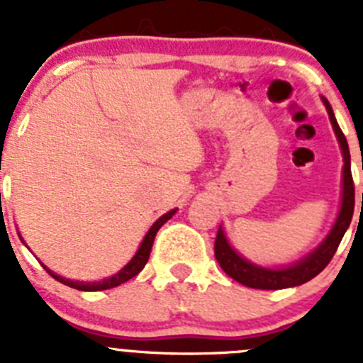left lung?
I'll return each mask as SVG.
<instances>
[{
	"label": "left lung",
	"mask_w": 363,
	"mask_h": 363,
	"mask_svg": "<svg viewBox=\"0 0 363 363\" xmlns=\"http://www.w3.org/2000/svg\"><path fill=\"white\" fill-rule=\"evenodd\" d=\"M322 101L327 108L329 120H331L333 130H335L336 140H338L342 156H344V169H342V200H340L338 216H336L329 234H327L325 238H323V242L320 243L316 249H313L309 255H306L301 259L294 262V264L284 265V267H264V265L252 264L251 259L243 258V256L230 245L225 230L220 225L216 234V242H214V256H216L220 267L225 271V274H229L233 280L245 285V287H251V289L277 291L287 289V287H296V285H301L306 284V281L313 280V278L316 277V274H320V272L327 267V264L331 262L336 249H338L340 242L344 238L345 230L351 225L352 213H354V185H352L351 176V154H349L347 140H345L344 133H342L338 121H336L331 104H329L323 96Z\"/></svg>",
	"instance_id": "8db88e82"
}]
</instances>
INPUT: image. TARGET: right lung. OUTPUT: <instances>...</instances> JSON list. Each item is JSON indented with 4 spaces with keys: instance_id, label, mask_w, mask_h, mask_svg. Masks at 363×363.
Here are the masks:
<instances>
[{
    "instance_id": "obj_1",
    "label": "right lung",
    "mask_w": 363,
    "mask_h": 363,
    "mask_svg": "<svg viewBox=\"0 0 363 363\" xmlns=\"http://www.w3.org/2000/svg\"><path fill=\"white\" fill-rule=\"evenodd\" d=\"M176 211H178V209L169 211V213H165V214H163V216H160L158 220L154 221L152 225H150V229L147 230L145 236H143V240H142V243H140V247H138L136 255H134L133 258H130L129 264L123 265V267H121L120 271L116 272V274H112V277L104 278V280H99V281L69 280V278H63V277H60V274H56V272H52V271H50V269L45 267V265H43V267L47 269V272H49V274L54 278V280L62 281V284L69 285V287H72V289H78V291H105V289H112V287H118V285L125 284V281H129L130 278L136 277L138 272H140L143 267H145V264H147V262H149L150 249H152V243H154V238H156V233H158L160 227H162L167 220H171V218L174 216ZM19 238H21V236H19ZM21 242H23V238H21Z\"/></svg>"
}]
</instances>
